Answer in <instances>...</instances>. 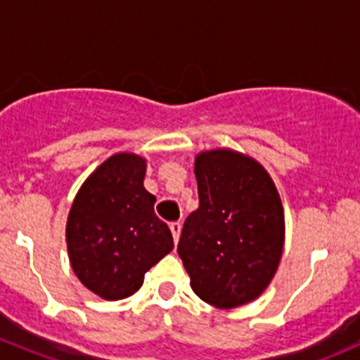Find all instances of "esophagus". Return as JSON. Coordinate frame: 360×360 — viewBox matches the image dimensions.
I'll return each mask as SVG.
<instances>
[{"label":"esophagus","mask_w":360,"mask_h":360,"mask_svg":"<svg viewBox=\"0 0 360 360\" xmlns=\"http://www.w3.org/2000/svg\"><path fill=\"white\" fill-rule=\"evenodd\" d=\"M181 229H183V226H181V221H174V224H170V231H172V236H174V241H179V236H181Z\"/></svg>","instance_id":"34e87169"}]
</instances>
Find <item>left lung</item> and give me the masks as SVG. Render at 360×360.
<instances>
[{"instance_id":"left-lung-1","label":"left lung","mask_w":360,"mask_h":360,"mask_svg":"<svg viewBox=\"0 0 360 360\" xmlns=\"http://www.w3.org/2000/svg\"><path fill=\"white\" fill-rule=\"evenodd\" d=\"M199 207L184 220L177 252L193 293L218 309L256 300L277 271L284 210L274 179L233 149L195 156Z\"/></svg>"}]
</instances>
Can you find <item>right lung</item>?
<instances>
[{
  "instance_id": "add662e5",
  "label": "right lung",
  "mask_w": 360,
  "mask_h": 360,
  "mask_svg": "<svg viewBox=\"0 0 360 360\" xmlns=\"http://www.w3.org/2000/svg\"><path fill=\"white\" fill-rule=\"evenodd\" d=\"M147 160L117 153L90 174L67 217L69 261L83 286L104 300L131 297L143 275L172 252L169 226L146 190Z\"/></svg>"
}]
</instances>
